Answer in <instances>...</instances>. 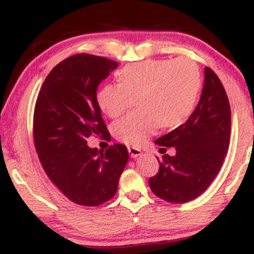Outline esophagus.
<instances>
[{"label": "esophagus", "mask_w": 254, "mask_h": 254, "mask_svg": "<svg viewBox=\"0 0 254 254\" xmlns=\"http://www.w3.org/2000/svg\"><path fill=\"white\" fill-rule=\"evenodd\" d=\"M127 150H129L130 156L133 157V159H135V157H137V156H139L142 154L141 149H138V148H135V147H129V148H127Z\"/></svg>", "instance_id": "obj_1"}]
</instances>
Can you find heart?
Wrapping results in <instances>:
<instances>
[{"label":"heart","instance_id":"1","mask_svg":"<svg viewBox=\"0 0 254 254\" xmlns=\"http://www.w3.org/2000/svg\"><path fill=\"white\" fill-rule=\"evenodd\" d=\"M119 83L98 92V105L111 118L121 116L137 97L139 109L116 122L113 136L141 145L157 127L183 124L196 106L202 77L197 63L188 57L148 60L129 64L118 72Z\"/></svg>","mask_w":254,"mask_h":254}]
</instances>
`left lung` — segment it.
I'll return each instance as SVG.
<instances>
[{"label": "left lung", "instance_id": "obj_1", "mask_svg": "<svg viewBox=\"0 0 254 254\" xmlns=\"http://www.w3.org/2000/svg\"><path fill=\"white\" fill-rule=\"evenodd\" d=\"M230 139V106L223 84L210 68L204 69L199 103L185 123L157 138L160 147H174L149 179L155 196L170 203H186L202 194L217 176ZM166 149L161 148L160 151ZM159 160V159H157Z\"/></svg>", "mask_w": 254, "mask_h": 254}]
</instances>
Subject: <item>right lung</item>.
<instances>
[{
	"label": "right lung",
	"mask_w": 254,
	"mask_h": 254,
	"mask_svg": "<svg viewBox=\"0 0 254 254\" xmlns=\"http://www.w3.org/2000/svg\"><path fill=\"white\" fill-rule=\"evenodd\" d=\"M118 63L80 54L57 64L44 81L34 109L36 150L51 182L71 202L100 205L116 194L129 160L124 144L89 148V136L106 137L98 86Z\"/></svg>",
	"instance_id": "add662e5"
}]
</instances>
